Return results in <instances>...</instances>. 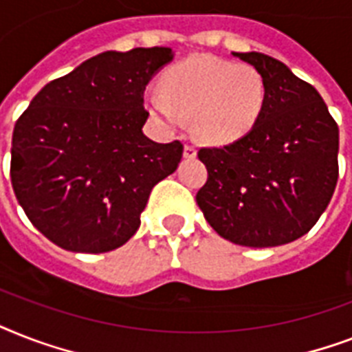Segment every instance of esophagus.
<instances>
[{
	"mask_svg": "<svg viewBox=\"0 0 352 352\" xmlns=\"http://www.w3.org/2000/svg\"><path fill=\"white\" fill-rule=\"evenodd\" d=\"M184 157H186V159H193V157H197V149H195V146H192V144H186V146H184Z\"/></svg>",
	"mask_w": 352,
	"mask_h": 352,
	"instance_id": "34e87169",
	"label": "esophagus"
}]
</instances>
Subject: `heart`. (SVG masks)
<instances>
[{
	"label": "heart",
	"mask_w": 352,
	"mask_h": 352,
	"mask_svg": "<svg viewBox=\"0 0 352 352\" xmlns=\"http://www.w3.org/2000/svg\"><path fill=\"white\" fill-rule=\"evenodd\" d=\"M267 100L263 74L248 63L197 56L166 71L162 93L148 95L149 109L170 124L193 122L210 144L237 140L256 126Z\"/></svg>",
	"instance_id": "b5f03b06"
}]
</instances>
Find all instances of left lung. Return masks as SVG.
Returning <instances> with one entry per match:
<instances>
[{"mask_svg": "<svg viewBox=\"0 0 352 352\" xmlns=\"http://www.w3.org/2000/svg\"><path fill=\"white\" fill-rule=\"evenodd\" d=\"M263 74L267 100L245 137L201 148L208 179L197 204L221 237L250 248L287 245L316 225L338 181V124L325 102L276 58L234 52Z\"/></svg>", "mask_w": 352, "mask_h": 352, "instance_id": "left-lung-1", "label": "left lung"}]
</instances>
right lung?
Returning <instances> with one entry per match:
<instances>
[{
	"label": "right lung",
	"instance_id": "right-lung-1",
	"mask_svg": "<svg viewBox=\"0 0 352 352\" xmlns=\"http://www.w3.org/2000/svg\"><path fill=\"white\" fill-rule=\"evenodd\" d=\"M171 58L170 47L96 54L49 82L16 122L14 193L60 248L102 254L124 245L155 184L177 170L182 142L142 133L146 85Z\"/></svg>",
	"mask_w": 352,
	"mask_h": 352
}]
</instances>
